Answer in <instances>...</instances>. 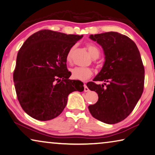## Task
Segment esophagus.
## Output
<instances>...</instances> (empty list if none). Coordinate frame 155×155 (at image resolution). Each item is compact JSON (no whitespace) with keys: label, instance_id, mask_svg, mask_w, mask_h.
Returning <instances> with one entry per match:
<instances>
[{"label":"esophagus","instance_id":"obj_1","mask_svg":"<svg viewBox=\"0 0 155 155\" xmlns=\"http://www.w3.org/2000/svg\"><path fill=\"white\" fill-rule=\"evenodd\" d=\"M89 88L87 87V86L86 85H84V92H89Z\"/></svg>","mask_w":155,"mask_h":155}]
</instances>
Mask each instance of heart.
I'll use <instances>...</instances> for the list:
<instances>
[{
	"mask_svg": "<svg viewBox=\"0 0 155 155\" xmlns=\"http://www.w3.org/2000/svg\"><path fill=\"white\" fill-rule=\"evenodd\" d=\"M86 48L89 51L91 56L94 58H99L100 55V51L97 46L92 43H87ZM74 50V47H72L68 51L66 55V61L68 63L72 62V54ZM72 74V77L74 79L79 81H86L93 75V70L90 68H83V67H75L70 70Z\"/></svg>",
	"mask_w": 155,
	"mask_h": 155,
	"instance_id": "heart-1",
	"label": "heart"
}]
</instances>
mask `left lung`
Segmentation results:
<instances>
[{"mask_svg":"<svg viewBox=\"0 0 155 155\" xmlns=\"http://www.w3.org/2000/svg\"><path fill=\"white\" fill-rule=\"evenodd\" d=\"M102 47L104 66L94 81L87 86L99 96L98 101L88 106L93 117L107 124L124 120L134 110L143 91L145 70L136 44L127 36L114 31L90 35ZM108 84H107V83Z\"/></svg>","mask_w":155,"mask_h":155,"instance_id":"obj_1","label":"left lung"}]
</instances>
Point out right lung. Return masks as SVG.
<instances>
[{"instance_id": "1", "label": "right lung", "mask_w": 155, "mask_h": 155, "mask_svg": "<svg viewBox=\"0 0 155 155\" xmlns=\"http://www.w3.org/2000/svg\"><path fill=\"white\" fill-rule=\"evenodd\" d=\"M83 35L43 29L25 41L18 52L14 82L21 106L39 121L58 117L67 105L68 97L82 92L83 83L70 80L66 55Z\"/></svg>"}]
</instances>
